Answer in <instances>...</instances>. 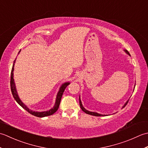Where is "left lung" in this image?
Segmentation results:
<instances>
[{
  "instance_id": "left-lung-1",
  "label": "left lung",
  "mask_w": 148,
  "mask_h": 148,
  "mask_svg": "<svg viewBox=\"0 0 148 148\" xmlns=\"http://www.w3.org/2000/svg\"><path fill=\"white\" fill-rule=\"evenodd\" d=\"M124 51H125V52L126 53L128 54V55H129L130 56V54L129 53V52H128L127 50H124ZM128 100L126 102L125 104L124 105H123L122 108H124V107L126 106V104L128 103ZM79 103H80V106L81 109H82V110L84 111V112L86 113V114H90V115L95 116H108V115H104V114H98V113H97V112H90V111L86 110V108L83 107V105H82V102H81V100H80V96H79Z\"/></svg>"
}]
</instances>
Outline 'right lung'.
<instances>
[{"label": "right lung", "mask_w": 148, "mask_h": 148, "mask_svg": "<svg viewBox=\"0 0 148 148\" xmlns=\"http://www.w3.org/2000/svg\"><path fill=\"white\" fill-rule=\"evenodd\" d=\"M20 52V51L18 52V53ZM16 59H15V60L14 61L13 68H12V70H11V81H10L11 92H12V95H13L14 99L16 101L17 103H18L21 107L23 108L24 109L26 110L29 113L32 114V115H33V116L38 117H45V116L52 115V114L55 113L56 111L57 110V109L59 108L60 103H61V98H62L63 92H64L65 89L66 88V87H67L70 83V82H65L63 84H62V86H61V87H60L59 91L58 93H57V97H56V103H55V105H54V107L52 108H51L50 110H47V111H44V112H36V111H33V110H30L29 108L27 107L26 105L24 104L22 101H21V99H20L18 95L16 89V86H15V83H14V78H13V71H14V66L15 61H16Z\"/></svg>", "instance_id": "obj_1"}]
</instances>
